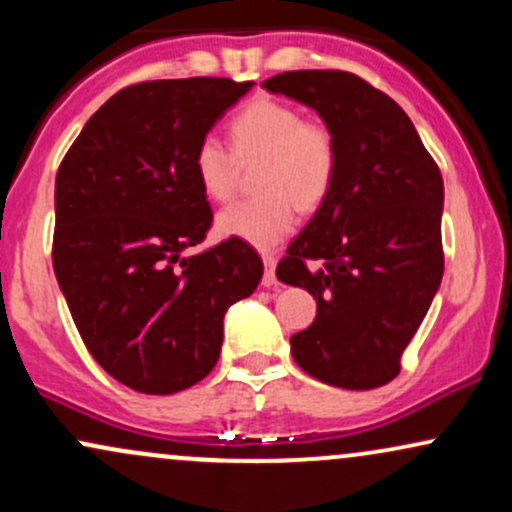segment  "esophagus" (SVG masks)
I'll return each mask as SVG.
<instances>
[{
	"mask_svg": "<svg viewBox=\"0 0 512 512\" xmlns=\"http://www.w3.org/2000/svg\"><path fill=\"white\" fill-rule=\"evenodd\" d=\"M264 260V276H262V286H267V289H272V286H276V257L272 255V252H264L262 255Z\"/></svg>",
	"mask_w": 512,
	"mask_h": 512,
	"instance_id": "34e87169",
	"label": "esophagus"
}]
</instances>
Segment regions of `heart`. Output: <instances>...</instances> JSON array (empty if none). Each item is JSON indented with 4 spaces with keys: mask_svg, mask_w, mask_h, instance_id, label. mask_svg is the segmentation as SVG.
I'll return each instance as SVG.
<instances>
[{
    "mask_svg": "<svg viewBox=\"0 0 512 512\" xmlns=\"http://www.w3.org/2000/svg\"><path fill=\"white\" fill-rule=\"evenodd\" d=\"M231 149L214 134L199 139L192 166L204 195L226 202L238 187L240 166L260 161L257 197L231 204L219 214L221 236L260 250L274 248L293 231L298 209L315 211L330 197L339 168V144L332 127L303 117L289 103L257 98L233 115Z\"/></svg>",
    "mask_w": 512,
    "mask_h": 512,
    "instance_id": "1",
    "label": "heart"
}]
</instances>
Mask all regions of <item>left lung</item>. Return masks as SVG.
Here are the masks:
<instances>
[{
    "instance_id": "1",
    "label": "left lung",
    "mask_w": 512,
    "mask_h": 512,
    "mask_svg": "<svg viewBox=\"0 0 512 512\" xmlns=\"http://www.w3.org/2000/svg\"><path fill=\"white\" fill-rule=\"evenodd\" d=\"M262 86L317 110L339 144L330 197L276 267L317 301L291 354L320 383L373 390L397 378L443 279V178L407 113L361 76L301 69Z\"/></svg>"
}]
</instances>
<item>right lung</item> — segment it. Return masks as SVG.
<instances>
[{"label":"right lung","mask_w":512,"mask_h":512,"mask_svg":"<svg viewBox=\"0 0 512 512\" xmlns=\"http://www.w3.org/2000/svg\"><path fill=\"white\" fill-rule=\"evenodd\" d=\"M252 81H142L105 101L62 158L52 267L88 354L144 395L207 378L223 315L262 279V260L228 238L185 255L214 221L192 156Z\"/></svg>","instance_id":"right-lung-1"}]
</instances>
